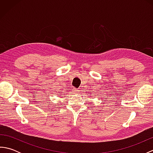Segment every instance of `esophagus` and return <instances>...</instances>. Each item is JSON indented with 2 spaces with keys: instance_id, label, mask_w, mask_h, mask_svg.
Returning <instances> with one entry per match:
<instances>
[{
  "instance_id": "34e87169",
  "label": "esophagus",
  "mask_w": 153,
  "mask_h": 153,
  "mask_svg": "<svg viewBox=\"0 0 153 153\" xmlns=\"http://www.w3.org/2000/svg\"><path fill=\"white\" fill-rule=\"evenodd\" d=\"M73 91H74V92L75 93H76V94L79 93V89H76V88H74Z\"/></svg>"
}]
</instances>
